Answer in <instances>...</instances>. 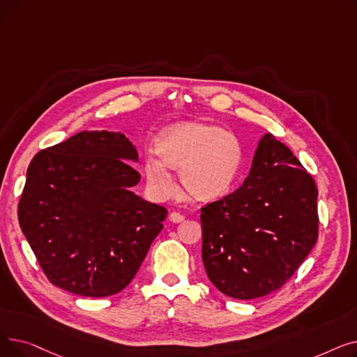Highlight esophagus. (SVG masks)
Returning a JSON list of instances; mask_svg holds the SVG:
<instances>
[{"label": "esophagus", "instance_id": "34e87169", "mask_svg": "<svg viewBox=\"0 0 357 357\" xmlns=\"http://www.w3.org/2000/svg\"><path fill=\"white\" fill-rule=\"evenodd\" d=\"M169 220H171L172 222H182V221L185 220V217H183L182 214H179V213H176V211H174V213L169 214Z\"/></svg>", "mask_w": 357, "mask_h": 357}]
</instances>
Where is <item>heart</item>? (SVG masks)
<instances>
[{
    "mask_svg": "<svg viewBox=\"0 0 357 357\" xmlns=\"http://www.w3.org/2000/svg\"><path fill=\"white\" fill-rule=\"evenodd\" d=\"M153 153L143 158L150 192L158 199L172 197L176 185L169 169H179L183 186L199 199L226 195L234 185L243 163L238 137L220 126L178 123L163 128L155 139Z\"/></svg>",
    "mask_w": 357,
    "mask_h": 357,
    "instance_id": "1",
    "label": "heart"
}]
</instances>
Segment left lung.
Listing matches in <instances>:
<instances>
[{"label":"left lung","instance_id":"1","mask_svg":"<svg viewBox=\"0 0 357 357\" xmlns=\"http://www.w3.org/2000/svg\"><path fill=\"white\" fill-rule=\"evenodd\" d=\"M317 197L307 169L266 133L240 188L201 208L202 261L214 287L236 299L282 287L317 241Z\"/></svg>","mask_w":357,"mask_h":357}]
</instances>
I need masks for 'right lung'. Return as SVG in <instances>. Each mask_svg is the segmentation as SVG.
Returning <instances> with one entry per match:
<instances>
[{
  "label": "right lung",
  "mask_w": 357,
  "mask_h": 357,
  "mask_svg": "<svg viewBox=\"0 0 357 357\" xmlns=\"http://www.w3.org/2000/svg\"><path fill=\"white\" fill-rule=\"evenodd\" d=\"M137 150L123 133L81 131L29 165L18 222L50 282L82 296L123 291L167 211L131 188Z\"/></svg>",
  "instance_id": "1"
}]
</instances>
